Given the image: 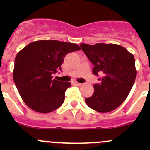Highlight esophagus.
<instances>
[{"mask_svg": "<svg viewBox=\"0 0 150 150\" xmlns=\"http://www.w3.org/2000/svg\"><path fill=\"white\" fill-rule=\"evenodd\" d=\"M74 84L75 85V86H81V84L79 83H77V82H75V83H74Z\"/></svg>", "mask_w": 150, "mask_h": 150, "instance_id": "1", "label": "esophagus"}]
</instances>
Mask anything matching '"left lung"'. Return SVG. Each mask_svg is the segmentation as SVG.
I'll use <instances>...</instances> for the list:
<instances>
[{
    "instance_id": "obj_1",
    "label": "left lung",
    "mask_w": 150,
    "mask_h": 150,
    "mask_svg": "<svg viewBox=\"0 0 150 150\" xmlns=\"http://www.w3.org/2000/svg\"><path fill=\"white\" fill-rule=\"evenodd\" d=\"M90 62L92 72L99 78L93 95L85 101L94 110L108 112L127 98L134 83L137 71L134 57L122 46L112 43L80 44Z\"/></svg>"
}]
</instances>
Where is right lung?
Wrapping results in <instances>:
<instances>
[{
    "mask_svg": "<svg viewBox=\"0 0 150 150\" xmlns=\"http://www.w3.org/2000/svg\"><path fill=\"white\" fill-rule=\"evenodd\" d=\"M76 43L58 40H38L17 53L13 76L26 105L36 112L48 113L62 105L71 83L52 79L62 70L67 53L80 50Z\"/></svg>",
    "mask_w": 150,
    "mask_h": 150,
    "instance_id": "obj_1",
    "label": "right lung"
}]
</instances>
